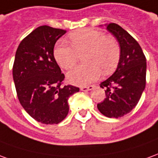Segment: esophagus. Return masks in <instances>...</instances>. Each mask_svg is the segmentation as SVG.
Returning <instances> with one entry per match:
<instances>
[{
	"instance_id": "34e87169",
	"label": "esophagus",
	"mask_w": 158,
	"mask_h": 158,
	"mask_svg": "<svg viewBox=\"0 0 158 158\" xmlns=\"http://www.w3.org/2000/svg\"><path fill=\"white\" fill-rule=\"evenodd\" d=\"M94 85H90V86H85V87H81L80 88V89H81V91L83 92H86V91H89V90H92V89H94Z\"/></svg>"
}]
</instances>
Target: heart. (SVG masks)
Returning <instances> with one entry per match:
<instances>
[{
  "label": "heart",
  "instance_id": "heart-1",
  "mask_svg": "<svg viewBox=\"0 0 158 158\" xmlns=\"http://www.w3.org/2000/svg\"><path fill=\"white\" fill-rule=\"evenodd\" d=\"M70 41L72 46L59 41L53 55L63 69L70 70L77 64L78 53L86 52L83 57L86 64L68 73L67 77L71 83L81 86L89 84L98 80L102 71L109 74L116 69L120 58V48L115 39L106 36L97 30L86 29L72 33Z\"/></svg>",
  "mask_w": 158,
  "mask_h": 158
}]
</instances>
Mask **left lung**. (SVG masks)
<instances>
[{
    "mask_svg": "<svg viewBox=\"0 0 158 158\" xmlns=\"http://www.w3.org/2000/svg\"><path fill=\"white\" fill-rule=\"evenodd\" d=\"M107 31L117 38L120 59L112 76L100 83L106 98L97 105L104 116L118 118L129 113L138 104L145 88L146 59L137 41L118 24L110 23Z\"/></svg>",
    "mask_w": 158,
    "mask_h": 158,
    "instance_id": "left-lung-1",
    "label": "left lung"
}]
</instances>
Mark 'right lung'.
<instances>
[{
  "label": "right lung",
  "instance_id": "1",
  "mask_svg": "<svg viewBox=\"0 0 158 158\" xmlns=\"http://www.w3.org/2000/svg\"><path fill=\"white\" fill-rule=\"evenodd\" d=\"M66 31L42 25L29 34L17 49L13 77L21 106L35 120L58 124L69 112L68 99L79 88L62 85L64 75L53 48Z\"/></svg>",
  "mask_w": 158,
  "mask_h": 158
}]
</instances>
